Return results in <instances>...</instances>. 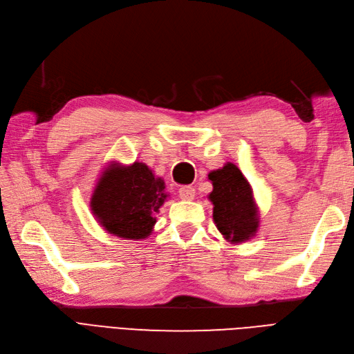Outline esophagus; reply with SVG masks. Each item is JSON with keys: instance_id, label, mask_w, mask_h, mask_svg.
<instances>
[{"instance_id": "obj_1", "label": "esophagus", "mask_w": 354, "mask_h": 354, "mask_svg": "<svg viewBox=\"0 0 354 354\" xmlns=\"http://www.w3.org/2000/svg\"><path fill=\"white\" fill-rule=\"evenodd\" d=\"M195 187L192 186H185L178 189V196L183 201H192L195 198Z\"/></svg>"}]
</instances>
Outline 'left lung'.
Wrapping results in <instances>:
<instances>
[{"instance_id": "1", "label": "left lung", "mask_w": 354, "mask_h": 354, "mask_svg": "<svg viewBox=\"0 0 354 354\" xmlns=\"http://www.w3.org/2000/svg\"><path fill=\"white\" fill-rule=\"evenodd\" d=\"M208 178L213 192V218L225 240L244 243L256 234L259 226L252 187L236 165L227 162L223 168L212 171Z\"/></svg>"}]
</instances>
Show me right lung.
<instances>
[{
    "label": "right lung",
    "instance_id": "1",
    "mask_svg": "<svg viewBox=\"0 0 354 354\" xmlns=\"http://www.w3.org/2000/svg\"><path fill=\"white\" fill-rule=\"evenodd\" d=\"M167 198L164 180L155 177L142 162H133L104 171L93 190L91 208L109 234L142 240L153 231L156 214Z\"/></svg>",
    "mask_w": 354,
    "mask_h": 354
}]
</instances>
